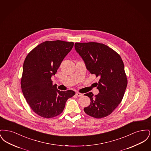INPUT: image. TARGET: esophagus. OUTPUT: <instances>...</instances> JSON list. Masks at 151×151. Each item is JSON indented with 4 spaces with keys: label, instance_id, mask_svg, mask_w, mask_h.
Segmentation results:
<instances>
[{
    "label": "esophagus",
    "instance_id": "1",
    "mask_svg": "<svg viewBox=\"0 0 151 151\" xmlns=\"http://www.w3.org/2000/svg\"><path fill=\"white\" fill-rule=\"evenodd\" d=\"M76 95L78 97H81V96H83V94L80 93H79V92H77V93H76Z\"/></svg>",
    "mask_w": 151,
    "mask_h": 151
}]
</instances>
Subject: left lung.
I'll return each mask as SVG.
<instances>
[{
  "label": "left lung",
  "mask_w": 151,
  "mask_h": 151,
  "mask_svg": "<svg viewBox=\"0 0 151 151\" xmlns=\"http://www.w3.org/2000/svg\"><path fill=\"white\" fill-rule=\"evenodd\" d=\"M75 49L83 59L86 69L99 77L96 83L99 91L84 95L90 98V105L84 108L88 115L101 118L110 115L121 103L126 91L127 80L120 55L103 43H75Z\"/></svg>",
  "instance_id": "8db88e82"
}]
</instances>
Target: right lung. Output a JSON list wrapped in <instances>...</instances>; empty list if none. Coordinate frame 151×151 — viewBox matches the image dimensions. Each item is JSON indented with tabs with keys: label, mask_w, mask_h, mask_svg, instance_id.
I'll use <instances>...</instances> for the list:
<instances>
[{
	"label": "right lung",
	"mask_w": 151,
	"mask_h": 151,
	"mask_svg": "<svg viewBox=\"0 0 151 151\" xmlns=\"http://www.w3.org/2000/svg\"><path fill=\"white\" fill-rule=\"evenodd\" d=\"M73 42L45 41L31 51L25 59L21 81L22 92L30 107L41 116L50 118L62 113L73 91H60L52 85V76L71 50Z\"/></svg>",
	"instance_id": "1"
}]
</instances>
